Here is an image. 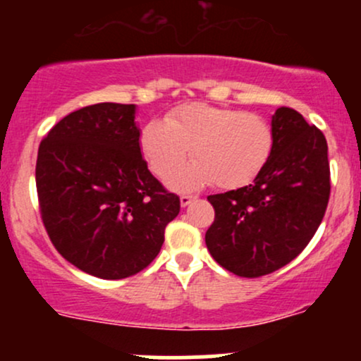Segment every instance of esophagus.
<instances>
[{
    "label": "esophagus",
    "mask_w": 361,
    "mask_h": 361,
    "mask_svg": "<svg viewBox=\"0 0 361 361\" xmlns=\"http://www.w3.org/2000/svg\"><path fill=\"white\" fill-rule=\"evenodd\" d=\"M193 200H197V195H190V193H185V195H181V197H180V204H181V207H186V205H190V204H192Z\"/></svg>",
    "instance_id": "1"
}]
</instances>
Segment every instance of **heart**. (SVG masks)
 I'll return each instance as SVG.
<instances>
[{
    "label": "heart",
    "mask_w": 361,
    "mask_h": 361,
    "mask_svg": "<svg viewBox=\"0 0 361 361\" xmlns=\"http://www.w3.org/2000/svg\"><path fill=\"white\" fill-rule=\"evenodd\" d=\"M140 151L156 176L169 178L176 192L214 183L233 190L251 183L273 154L275 132L268 120L244 110L188 103L151 120L140 132Z\"/></svg>",
    "instance_id": "b5f03b06"
}]
</instances>
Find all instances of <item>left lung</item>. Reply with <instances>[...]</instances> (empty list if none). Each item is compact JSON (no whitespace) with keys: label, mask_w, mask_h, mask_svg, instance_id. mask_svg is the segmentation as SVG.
Masks as SVG:
<instances>
[{"label":"left lung","mask_w":361,"mask_h":361,"mask_svg":"<svg viewBox=\"0 0 361 361\" xmlns=\"http://www.w3.org/2000/svg\"><path fill=\"white\" fill-rule=\"evenodd\" d=\"M273 154L251 185L207 200L215 210L205 244L222 268L244 279L280 270L304 251L329 202L324 134L297 110L271 118Z\"/></svg>","instance_id":"obj_1"}]
</instances>
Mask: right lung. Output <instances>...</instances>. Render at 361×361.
Returning a JSON list of instances; mask_svg holds the SVG:
<instances>
[{
  "mask_svg": "<svg viewBox=\"0 0 361 361\" xmlns=\"http://www.w3.org/2000/svg\"><path fill=\"white\" fill-rule=\"evenodd\" d=\"M135 105L97 103L66 115L39 146L37 195L49 238L81 271L120 280L142 271L180 214L140 154Z\"/></svg>",
  "mask_w": 361,
  "mask_h": 361,
  "instance_id": "obj_1",
  "label": "right lung"
}]
</instances>
